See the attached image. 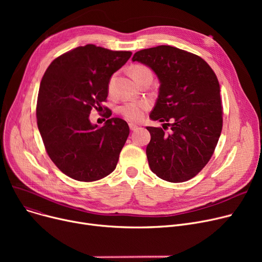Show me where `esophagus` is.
<instances>
[{
	"mask_svg": "<svg viewBox=\"0 0 262 262\" xmlns=\"http://www.w3.org/2000/svg\"><path fill=\"white\" fill-rule=\"evenodd\" d=\"M128 125H129L130 130H136L137 128H138V125H136V124H134V123H129Z\"/></svg>",
	"mask_w": 262,
	"mask_h": 262,
	"instance_id": "34e87169",
	"label": "esophagus"
}]
</instances>
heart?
Masks as SVG:
<instances>
[{
	"instance_id": "heart-1",
	"label": "heart",
	"mask_w": 262,
	"mask_h": 262,
	"mask_svg": "<svg viewBox=\"0 0 262 262\" xmlns=\"http://www.w3.org/2000/svg\"><path fill=\"white\" fill-rule=\"evenodd\" d=\"M149 72L148 69L144 66H140V64H137L134 66L130 69V73L133 78L138 81L139 78L145 74ZM114 81L115 78L112 77L109 80V84H108V89L112 90L113 86H114ZM150 107V103L146 100H142V101H134V102H127V103H124L122 106L119 107V113L123 116L125 117L127 120L130 121H140L143 116H144V112L147 110Z\"/></svg>"
}]
</instances>
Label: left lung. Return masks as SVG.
Here are the masks:
<instances>
[{
  "label": "left lung",
  "instance_id": "1",
  "mask_svg": "<svg viewBox=\"0 0 262 262\" xmlns=\"http://www.w3.org/2000/svg\"><path fill=\"white\" fill-rule=\"evenodd\" d=\"M132 60L150 68L158 77V98L149 118L164 122L163 128L171 126L169 135L146 127L148 166L163 181H189L207 164L222 132L217 78L198 55L170 46L138 51Z\"/></svg>",
  "mask_w": 262,
  "mask_h": 262
}]
</instances>
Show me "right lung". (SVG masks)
Wrapping results in <instances>:
<instances>
[{
  "mask_svg": "<svg viewBox=\"0 0 262 262\" xmlns=\"http://www.w3.org/2000/svg\"><path fill=\"white\" fill-rule=\"evenodd\" d=\"M130 56L127 51L78 47L54 59L41 79L38 129L52 161L75 181H99L117 167L128 124L109 119V109L102 127L92 124L89 116L92 108H102L110 78Z\"/></svg>",
  "mask_w": 262,
  "mask_h": 262,
  "instance_id": "add662e5",
  "label": "right lung"
}]
</instances>
